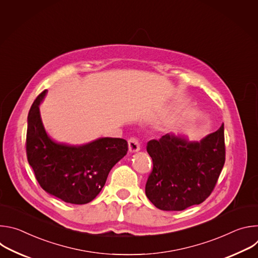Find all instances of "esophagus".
Listing matches in <instances>:
<instances>
[{"label": "esophagus", "mask_w": 258, "mask_h": 258, "mask_svg": "<svg viewBox=\"0 0 258 258\" xmlns=\"http://www.w3.org/2000/svg\"><path fill=\"white\" fill-rule=\"evenodd\" d=\"M140 150V144L136 138H131L128 140V152L136 153Z\"/></svg>", "instance_id": "esophagus-1"}]
</instances>
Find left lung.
<instances>
[{
    "mask_svg": "<svg viewBox=\"0 0 258 258\" xmlns=\"http://www.w3.org/2000/svg\"><path fill=\"white\" fill-rule=\"evenodd\" d=\"M153 170L146 196L161 210L180 211L202 203L212 192L226 160L224 124L202 140L172 133L147 144Z\"/></svg>",
    "mask_w": 258,
    "mask_h": 258,
    "instance_id": "obj_1",
    "label": "left lung"
}]
</instances>
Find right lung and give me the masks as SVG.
<instances>
[{
	"instance_id": "1",
	"label": "right lung",
	"mask_w": 258,
	"mask_h": 258,
	"mask_svg": "<svg viewBox=\"0 0 258 258\" xmlns=\"http://www.w3.org/2000/svg\"><path fill=\"white\" fill-rule=\"evenodd\" d=\"M47 92L35 99L28 113V163L47 193L66 203L87 204L101 192L111 168L126 155L127 142L119 138H99L83 145L55 141L47 134L40 112Z\"/></svg>"
}]
</instances>
